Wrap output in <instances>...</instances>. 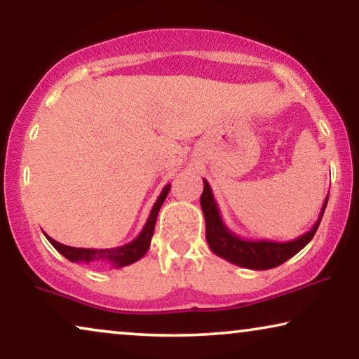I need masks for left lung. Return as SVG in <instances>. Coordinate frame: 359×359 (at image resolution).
<instances>
[{
    "mask_svg": "<svg viewBox=\"0 0 359 359\" xmlns=\"http://www.w3.org/2000/svg\"><path fill=\"white\" fill-rule=\"evenodd\" d=\"M329 194L322 204L318 220L304 235L292 241H269V240H246L233 233L222 220L220 210L212 194V189L207 180H204V191L201 196V209L205 217V240L209 248L218 257L251 270H267L278 267L287 262L296 252H299L318 231L319 223L324 215Z\"/></svg>",
    "mask_w": 359,
    "mask_h": 359,
    "instance_id": "left-lung-1",
    "label": "left lung"
}]
</instances>
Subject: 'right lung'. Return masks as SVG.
Listing matches in <instances>:
<instances>
[{
    "label": "right lung",
    "mask_w": 359,
    "mask_h": 359,
    "mask_svg": "<svg viewBox=\"0 0 359 359\" xmlns=\"http://www.w3.org/2000/svg\"><path fill=\"white\" fill-rule=\"evenodd\" d=\"M170 186L171 184H167L162 189V192H160L158 199L155 201V204L152 207V210H150V215L147 218V222H145L144 228L131 243L123 244V246H118V248H110V249H89V248L66 246V244L55 241L53 238H50L48 235H45L46 240L53 244V248L61 254V256L69 259L71 262H84V264L107 262V264H111V266L116 269L126 267L129 264H134L141 257H144L145 252L149 251L150 240H152L154 236L155 222H157L158 210L165 202V199H167Z\"/></svg>",
    "instance_id": "1"
}]
</instances>
